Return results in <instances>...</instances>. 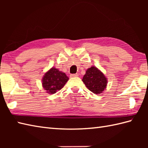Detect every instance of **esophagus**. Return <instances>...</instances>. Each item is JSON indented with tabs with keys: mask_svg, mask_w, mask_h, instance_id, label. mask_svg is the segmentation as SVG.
I'll return each mask as SVG.
<instances>
[{
	"mask_svg": "<svg viewBox=\"0 0 148 148\" xmlns=\"http://www.w3.org/2000/svg\"><path fill=\"white\" fill-rule=\"evenodd\" d=\"M79 75H78L77 74H71L70 76L72 77H77Z\"/></svg>",
	"mask_w": 148,
	"mask_h": 148,
	"instance_id": "1",
	"label": "esophagus"
}]
</instances>
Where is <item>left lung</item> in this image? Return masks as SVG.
Listing matches in <instances>:
<instances>
[{
	"label": "left lung",
	"instance_id": "left-lung-1",
	"mask_svg": "<svg viewBox=\"0 0 148 148\" xmlns=\"http://www.w3.org/2000/svg\"><path fill=\"white\" fill-rule=\"evenodd\" d=\"M82 81L88 90L95 94L101 93L106 88L108 84L104 74L93 66L87 69Z\"/></svg>",
	"mask_w": 148,
	"mask_h": 148
}]
</instances>
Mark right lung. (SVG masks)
<instances>
[{
  "mask_svg": "<svg viewBox=\"0 0 148 148\" xmlns=\"http://www.w3.org/2000/svg\"><path fill=\"white\" fill-rule=\"evenodd\" d=\"M69 79L64 72L52 67L42 77V87L48 93H55L64 86Z\"/></svg>",
  "mask_w": 148,
  "mask_h": 148,
  "instance_id": "add662e5",
  "label": "right lung"
}]
</instances>
